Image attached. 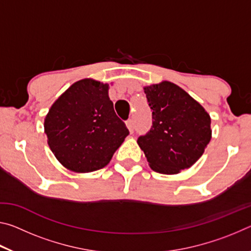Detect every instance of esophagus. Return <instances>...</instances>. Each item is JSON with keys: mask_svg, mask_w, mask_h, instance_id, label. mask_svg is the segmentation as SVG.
<instances>
[{"mask_svg": "<svg viewBox=\"0 0 251 251\" xmlns=\"http://www.w3.org/2000/svg\"><path fill=\"white\" fill-rule=\"evenodd\" d=\"M126 126H127V128H128V130H129V133L131 134L134 131V121L133 120H128L126 122Z\"/></svg>", "mask_w": 251, "mask_h": 251, "instance_id": "esophagus-1", "label": "esophagus"}]
</instances>
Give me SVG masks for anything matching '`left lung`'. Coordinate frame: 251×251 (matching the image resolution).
I'll use <instances>...</instances> for the list:
<instances>
[{"label":"left lung","instance_id":"8db88e82","mask_svg":"<svg viewBox=\"0 0 251 251\" xmlns=\"http://www.w3.org/2000/svg\"><path fill=\"white\" fill-rule=\"evenodd\" d=\"M152 110V126L137 139L152 171L175 175L192 167L211 139L207 110L168 80L144 87Z\"/></svg>","mask_w":251,"mask_h":251}]
</instances>
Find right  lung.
<instances>
[{"mask_svg": "<svg viewBox=\"0 0 251 251\" xmlns=\"http://www.w3.org/2000/svg\"><path fill=\"white\" fill-rule=\"evenodd\" d=\"M108 90V84L93 78L77 80L45 116L50 151L72 172L84 174L105 167L129 134L115 114Z\"/></svg>", "mask_w": 251, "mask_h": 251, "instance_id": "right-lung-1", "label": "right lung"}]
</instances>
